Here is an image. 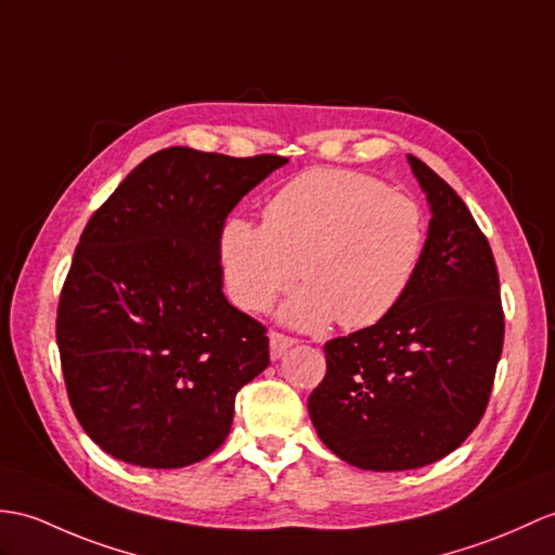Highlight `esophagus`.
Wrapping results in <instances>:
<instances>
[{
	"mask_svg": "<svg viewBox=\"0 0 555 555\" xmlns=\"http://www.w3.org/2000/svg\"><path fill=\"white\" fill-rule=\"evenodd\" d=\"M295 340L293 336H286V333H281V331H272L269 333V350H272V359H281L283 354H286V350L288 347H293Z\"/></svg>",
	"mask_w": 555,
	"mask_h": 555,
	"instance_id": "obj_1",
	"label": "esophagus"
}]
</instances>
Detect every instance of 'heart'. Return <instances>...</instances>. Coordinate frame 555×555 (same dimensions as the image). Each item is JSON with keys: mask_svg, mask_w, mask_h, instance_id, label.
<instances>
[{"mask_svg": "<svg viewBox=\"0 0 555 555\" xmlns=\"http://www.w3.org/2000/svg\"><path fill=\"white\" fill-rule=\"evenodd\" d=\"M428 224L421 205L354 170H309L264 205V222L229 219L219 260L229 298L262 312L298 276L307 288L286 319L321 326L336 317L364 328L404 300L423 262Z\"/></svg>", "mask_w": 555, "mask_h": 555, "instance_id": "heart-1", "label": "heart"}]
</instances>
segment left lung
<instances>
[{"mask_svg": "<svg viewBox=\"0 0 555 555\" xmlns=\"http://www.w3.org/2000/svg\"><path fill=\"white\" fill-rule=\"evenodd\" d=\"M409 163L433 210L418 274L388 317L324 345L326 376L307 399L321 442L366 470L452 454L485 416L504 347L487 236L440 175Z\"/></svg>", "mask_w": 555, "mask_h": 555, "instance_id": "left-lung-1", "label": "left lung"}]
</instances>
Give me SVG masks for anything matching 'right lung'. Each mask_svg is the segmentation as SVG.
I'll list each match as a JSON object with an SVG mask.
<instances>
[{
  "label": "right lung",
  "instance_id": "obj_1",
  "mask_svg": "<svg viewBox=\"0 0 555 555\" xmlns=\"http://www.w3.org/2000/svg\"><path fill=\"white\" fill-rule=\"evenodd\" d=\"M286 163L163 149L87 222L56 343L75 416L106 454L182 468L227 440L236 392L269 366V338L224 298L219 238L236 203Z\"/></svg>",
  "mask_w": 555,
  "mask_h": 555
}]
</instances>
